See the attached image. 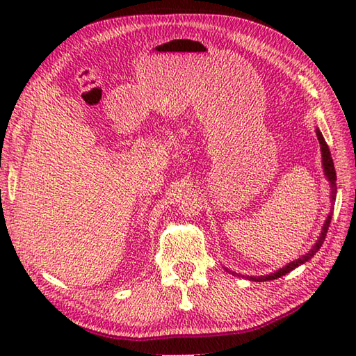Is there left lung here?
Wrapping results in <instances>:
<instances>
[{"label": "left lung", "mask_w": 356, "mask_h": 356, "mask_svg": "<svg viewBox=\"0 0 356 356\" xmlns=\"http://www.w3.org/2000/svg\"><path fill=\"white\" fill-rule=\"evenodd\" d=\"M316 136H318V140H320V145H321V156H323V168H324V176L327 177V180L330 182V202L334 203L335 202V197H337V172H335V166H334V161H332V156H330V151H329V147L326 140H324L321 131L316 128ZM330 220H332V213L327 216L326 222H324L323 225V229H321V234L318 240H316V243L312 246L311 251H309L307 254H305L301 259L298 260H293L291 261L289 264H286L284 268L275 270L274 274H269V275H261V277H248V280H252V282H269V280H275V278H280L286 275L287 272H291L292 269L298 268L300 264H303L306 261H309L312 259V257L320 251L321 245L324 243V238H326V234H327V229H329V225H330ZM228 272H231L229 269H226ZM232 274H236V272H232Z\"/></svg>", "instance_id": "left-lung-1"}]
</instances>
